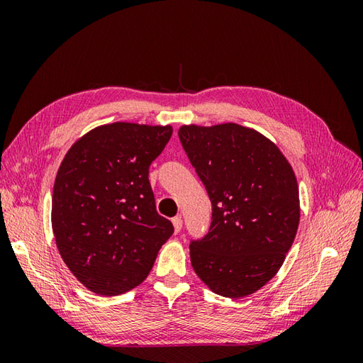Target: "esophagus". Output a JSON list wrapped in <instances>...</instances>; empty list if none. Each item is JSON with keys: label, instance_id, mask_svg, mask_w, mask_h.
I'll return each mask as SVG.
<instances>
[{"label": "esophagus", "instance_id": "esophagus-1", "mask_svg": "<svg viewBox=\"0 0 363 363\" xmlns=\"http://www.w3.org/2000/svg\"><path fill=\"white\" fill-rule=\"evenodd\" d=\"M172 225H174L175 233H179L180 230H182V227H183V219H182V216H180V215H179V216H175V218H172Z\"/></svg>", "mask_w": 363, "mask_h": 363}]
</instances>
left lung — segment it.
Returning <instances> with one entry per match:
<instances>
[{"label": "left lung", "mask_w": 363, "mask_h": 363, "mask_svg": "<svg viewBox=\"0 0 363 363\" xmlns=\"http://www.w3.org/2000/svg\"><path fill=\"white\" fill-rule=\"evenodd\" d=\"M179 138L212 201L208 233L191 263L212 292L240 298L276 276L300 223L294 169L279 147L235 123L182 125Z\"/></svg>", "instance_id": "left-lung-1"}]
</instances>
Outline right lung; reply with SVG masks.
<instances>
[{
    "mask_svg": "<svg viewBox=\"0 0 363 363\" xmlns=\"http://www.w3.org/2000/svg\"><path fill=\"white\" fill-rule=\"evenodd\" d=\"M171 125L95 127L65 155L52 189L51 225L63 262L86 289L115 296L147 279L174 233L156 211L151 162Z\"/></svg>",
    "mask_w": 363,
    "mask_h": 363,
    "instance_id": "right-lung-1",
    "label": "right lung"
}]
</instances>
